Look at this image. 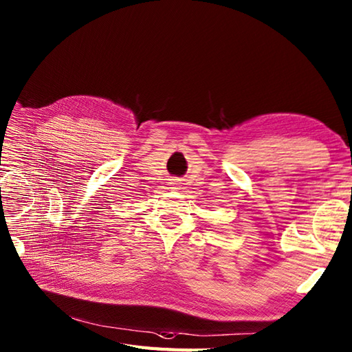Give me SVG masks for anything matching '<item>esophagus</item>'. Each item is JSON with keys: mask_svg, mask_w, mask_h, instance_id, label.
Returning <instances> with one entry per match:
<instances>
[{"mask_svg": "<svg viewBox=\"0 0 352 352\" xmlns=\"http://www.w3.org/2000/svg\"><path fill=\"white\" fill-rule=\"evenodd\" d=\"M171 184V190H179V179H173V181L170 182Z\"/></svg>", "mask_w": 352, "mask_h": 352, "instance_id": "1", "label": "esophagus"}]
</instances>
